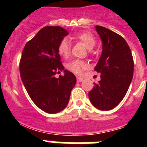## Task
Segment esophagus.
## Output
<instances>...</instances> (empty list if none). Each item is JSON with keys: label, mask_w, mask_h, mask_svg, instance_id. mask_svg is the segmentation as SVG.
Instances as JSON below:
<instances>
[{"label": "esophagus", "mask_w": 147, "mask_h": 147, "mask_svg": "<svg viewBox=\"0 0 147 147\" xmlns=\"http://www.w3.org/2000/svg\"><path fill=\"white\" fill-rule=\"evenodd\" d=\"M83 81V79L81 77H77V82H82Z\"/></svg>", "instance_id": "1"}]
</instances>
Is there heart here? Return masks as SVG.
I'll use <instances>...</instances> for the list:
<instances>
[{"label":"heart","mask_w":147,"mask_h":147,"mask_svg":"<svg viewBox=\"0 0 147 147\" xmlns=\"http://www.w3.org/2000/svg\"><path fill=\"white\" fill-rule=\"evenodd\" d=\"M73 38L81 42L88 50L93 49L96 43V40L94 36L90 32H86V31L78 33ZM58 53L63 57H67L69 56L70 44L67 40L64 39L59 42L58 45ZM66 67L71 72L74 73L77 75H81L82 74V71L88 67V64L82 60L75 59V60L68 62Z\"/></svg>","instance_id":"b5f03b06"}]
</instances>
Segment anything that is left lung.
<instances>
[{
	"instance_id": "obj_1",
	"label": "left lung",
	"mask_w": 147,
	"mask_h": 147,
	"mask_svg": "<svg viewBox=\"0 0 147 147\" xmlns=\"http://www.w3.org/2000/svg\"><path fill=\"white\" fill-rule=\"evenodd\" d=\"M102 42V52L94 70L101 80L94 83L88 96L101 110H110L125 96L133 76L134 62L129 45L121 36L103 26H96Z\"/></svg>"
}]
</instances>
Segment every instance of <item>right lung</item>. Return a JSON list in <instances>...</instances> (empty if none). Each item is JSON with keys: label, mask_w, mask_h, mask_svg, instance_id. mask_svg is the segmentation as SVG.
<instances>
[{"label": "right lung", "mask_w": 147, "mask_h": 147, "mask_svg": "<svg viewBox=\"0 0 147 147\" xmlns=\"http://www.w3.org/2000/svg\"><path fill=\"white\" fill-rule=\"evenodd\" d=\"M68 34L60 26H45L26 44L20 62L23 85L34 103L44 112L54 114L64 110L69 102L76 78L65 70L58 45ZM64 76L56 78L58 71Z\"/></svg>", "instance_id": "obj_1"}]
</instances>
